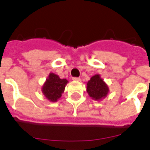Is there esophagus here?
<instances>
[{"label": "esophagus", "mask_w": 150, "mask_h": 150, "mask_svg": "<svg viewBox=\"0 0 150 150\" xmlns=\"http://www.w3.org/2000/svg\"><path fill=\"white\" fill-rule=\"evenodd\" d=\"M73 80H74V81H79L80 80V77H73Z\"/></svg>", "instance_id": "esophagus-1"}]
</instances>
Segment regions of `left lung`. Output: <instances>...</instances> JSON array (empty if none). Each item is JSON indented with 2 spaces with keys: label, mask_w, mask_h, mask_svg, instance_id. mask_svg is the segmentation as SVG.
Segmentation results:
<instances>
[{
  "label": "left lung",
  "mask_w": 150,
  "mask_h": 150,
  "mask_svg": "<svg viewBox=\"0 0 150 150\" xmlns=\"http://www.w3.org/2000/svg\"><path fill=\"white\" fill-rule=\"evenodd\" d=\"M87 92L88 95L94 100H101L108 92L107 84L100 78V75H95L91 77L87 84Z\"/></svg>",
  "instance_id": "1"
}]
</instances>
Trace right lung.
<instances>
[{
    "instance_id": "obj_1",
    "label": "right lung",
    "mask_w": 150,
    "mask_h": 150,
    "mask_svg": "<svg viewBox=\"0 0 150 150\" xmlns=\"http://www.w3.org/2000/svg\"><path fill=\"white\" fill-rule=\"evenodd\" d=\"M67 82L66 79H61L58 75L51 73L42 87V93L49 100L55 102L62 96Z\"/></svg>"
}]
</instances>
